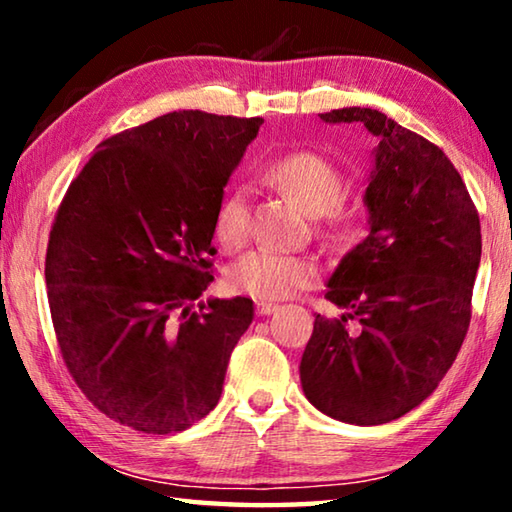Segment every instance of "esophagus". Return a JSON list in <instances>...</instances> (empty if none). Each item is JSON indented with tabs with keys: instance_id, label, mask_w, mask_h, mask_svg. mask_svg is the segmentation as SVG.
Instances as JSON below:
<instances>
[{
	"instance_id": "esophagus-1",
	"label": "esophagus",
	"mask_w": 512,
	"mask_h": 512,
	"mask_svg": "<svg viewBox=\"0 0 512 512\" xmlns=\"http://www.w3.org/2000/svg\"><path fill=\"white\" fill-rule=\"evenodd\" d=\"M277 309V305L275 302H255V311L259 316H268V314H273V311Z\"/></svg>"
}]
</instances>
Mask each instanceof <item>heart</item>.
I'll return each mask as SVG.
<instances>
[{
    "instance_id": "heart-1",
    "label": "heart",
    "mask_w": 512,
    "mask_h": 512,
    "mask_svg": "<svg viewBox=\"0 0 512 512\" xmlns=\"http://www.w3.org/2000/svg\"><path fill=\"white\" fill-rule=\"evenodd\" d=\"M266 178L316 216V230L327 244L341 246L357 230V219L341 205L345 176L332 160L316 151H291L266 167ZM214 235L228 250H239L250 239V205L246 189H232L216 210ZM318 277V262L309 255L250 250L228 271L232 291L257 300H275L307 287Z\"/></svg>"
}]
</instances>
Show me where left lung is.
Segmentation results:
<instances>
[{
  "mask_svg": "<svg viewBox=\"0 0 512 512\" xmlns=\"http://www.w3.org/2000/svg\"><path fill=\"white\" fill-rule=\"evenodd\" d=\"M320 119L359 121L379 144L366 189L370 235L329 277L325 298L345 314L316 316L302 391L329 418L384 424L427 400L461 350L481 262L479 212L447 155L384 112L343 108Z\"/></svg>",
  "mask_w": 512,
  "mask_h": 512,
  "instance_id": "obj_1",
  "label": "left lung"
}]
</instances>
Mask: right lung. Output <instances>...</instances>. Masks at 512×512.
I'll return each mask as SVG.
<instances>
[{"instance_id":"add662e5","label":"right lung","mask_w":512,"mask_h":512,"mask_svg":"<svg viewBox=\"0 0 512 512\" xmlns=\"http://www.w3.org/2000/svg\"><path fill=\"white\" fill-rule=\"evenodd\" d=\"M262 117L167 112L99 144L49 232L51 323L81 393L124 427L176 433L219 402L253 300H207L223 187Z\"/></svg>"}]
</instances>
